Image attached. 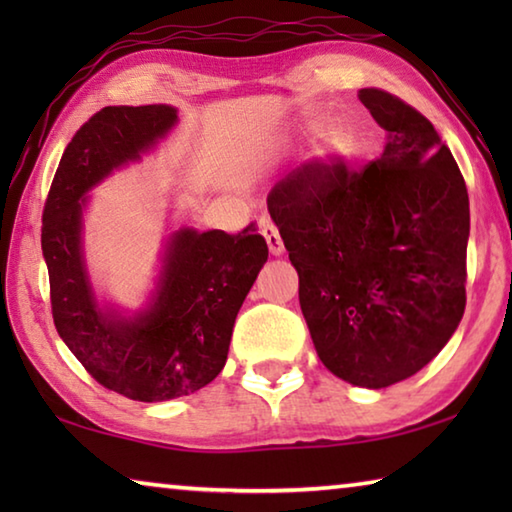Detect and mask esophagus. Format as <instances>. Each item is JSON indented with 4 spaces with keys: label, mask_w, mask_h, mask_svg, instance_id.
Wrapping results in <instances>:
<instances>
[{
    "label": "esophagus",
    "mask_w": 512,
    "mask_h": 512,
    "mask_svg": "<svg viewBox=\"0 0 512 512\" xmlns=\"http://www.w3.org/2000/svg\"><path fill=\"white\" fill-rule=\"evenodd\" d=\"M262 235L266 239L268 250H271V255L280 257L284 253V244H282V237H280V232H277L275 225L268 221H262Z\"/></svg>",
    "instance_id": "1"
}]
</instances>
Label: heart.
I'll use <instances>...</instances> for the list:
<instances>
[{
  "instance_id": "obj_1",
  "label": "heart",
  "mask_w": 512,
  "mask_h": 512,
  "mask_svg": "<svg viewBox=\"0 0 512 512\" xmlns=\"http://www.w3.org/2000/svg\"><path fill=\"white\" fill-rule=\"evenodd\" d=\"M323 151L327 155H332V158H339V155L345 153V140L339 128H327L323 133Z\"/></svg>"
}]
</instances>
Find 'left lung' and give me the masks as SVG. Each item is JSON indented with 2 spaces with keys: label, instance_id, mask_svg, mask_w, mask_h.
Returning a JSON list of instances; mask_svg holds the SVG:
<instances>
[{
  "label": "left lung",
  "instance_id": "obj_1",
  "mask_svg": "<svg viewBox=\"0 0 512 512\" xmlns=\"http://www.w3.org/2000/svg\"><path fill=\"white\" fill-rule=\"evenodd\" d=\"M386 131L361 171L314 160L268 194L300 309L329 372L386 388L422 370L465 311L470 198L427 117L384 90L359 92Z\"/></svg>",
  "mask_w": 512,
  "mask_h": 512
}]
</instances>
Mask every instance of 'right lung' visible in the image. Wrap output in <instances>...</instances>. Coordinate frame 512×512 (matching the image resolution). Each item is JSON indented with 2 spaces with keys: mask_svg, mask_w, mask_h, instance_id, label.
Segmentation results:
<instances>
[{
  "mask_svg": "<svg viewBox=\"0 0 512 512\" xmlns=\"http://www.w3.org/2000/svg\"><path fill=\"white\" fill-rule=\"evenodd\" d=\"M176 121L178 110L164 103L99 110L67 144L42 214L60 339L103 388L137 402L196 393L219 375L235 318L268 259L255 223L239 235L180 228L164 246L149 305L133 316L99 305L83 255L85 194L142 160Z\"/></svg>",
  "mask_w": 512,
  "mask_h": 512,
  "instance_id": "add662e5",
  "label": "right lung"
}]
</instances>
